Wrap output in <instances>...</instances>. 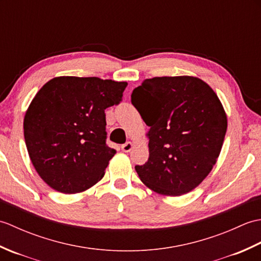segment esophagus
Returning a JSON list of instances; mask_svg holds the SVG:
<instances>
[{
  "label": "esophagus",
  "mask_w": 261,
  "mask_h": 261,
  "mask_svg": "<svg viewBox=\"0 0 261 261\" xmlns=\"http://www.w3.org/2000/svg\"><path fill=\"white\" fill-rule=\"evenodd\" d=\"M134 148V145H132V142H130V141H127V142H125L124 145H122L121 146V149H122V151H124V152H129V151H131V149Z\"/></svg>",
  "instance_id": "obj_1"
}]
</instances>
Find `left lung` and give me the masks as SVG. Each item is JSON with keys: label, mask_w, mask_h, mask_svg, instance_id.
<instances>
[{"label": "left lung", "mask_w": 261, "mask_h": 261, "mask_svg": "<svg viewBox=\"0 0 261 261\" xmlns=\"http://www.w3.org/2000/svg\"><path fill=\"white\" fill-rule=\"evenodd\" d=\"M131 102L149 126V159L136 166L153 192L180 196L212 170L222 149L228 120L215 92L193 76L145 80Z\"/></svg>", "instance_id": "obj_1"}]
</instances>
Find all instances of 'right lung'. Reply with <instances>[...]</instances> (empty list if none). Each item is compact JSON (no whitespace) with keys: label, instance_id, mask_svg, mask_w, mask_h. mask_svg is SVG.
Masks as SVG:
<instances>
[{"label":"right lung","instance_id":"obj_1","mask_svg":"<svg viewBox=\"0 0 261 261\" xmlns=\"http://www.w3.org/2000/svg\"><path fill=\"white\" fill-rule=\"evenodd\" d=\"M126 82L59 76L28 108L23 131L33 167L53 190L84 192L103 178L115 150L107 146L105 109L119 104Z\"/></svg>","mask_w":261,"mask_h":261}]
</instances>
